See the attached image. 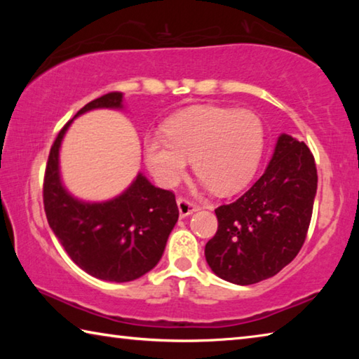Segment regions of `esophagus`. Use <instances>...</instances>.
I'll list each match as a JSON object with an SVG mask.
<instances>
[{
	"instance_id": "34e87169",
	"label": "esophagus",
	"mask_w": 359,
	"mask_h": 359,
	"mask_svg": "<svg viewBox=\"0 0 359 359\" xmlns=\"http://www.w3.org/2000/svg\"><path fill=\"white\" fill-rule=\"evenodd\" d=\"M177 208H179L180 217L184 218V217L191 215L193 212H196L199 209V205H196V204L191 203V201H188V199H185V198H179L177 199Z\"/></svg>"
}]
</instances>
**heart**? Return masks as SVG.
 <instances>
[{"instance_id":"1","label":"heart","mask_w":359,"mask_h":359,"mask_svg":"<svg viewBox=\"0 0 359 359\" xmlns=\"http://www.w3.org/2000/svg\"><path fill=\"white\" fill-rule=\"evenodd\" d=\"M163 130L165 137H145L144 156L168 188L184 179L191 160L204 187L234 193L252 180L264 150V121L248 109L194 106L175 114Z\"/></svg>"}]
</instances>
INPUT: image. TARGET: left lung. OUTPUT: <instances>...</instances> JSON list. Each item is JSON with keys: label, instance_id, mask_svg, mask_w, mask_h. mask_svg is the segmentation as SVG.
Returning a JSON list of instances; mask_svg holds the SVG:
<instances>
[{"label": "left lung", "instance_id": "1", "mask_svg": "<svg viewBox=\"0 0 359 359\" xmlns=\"http://www.w3.org/2000/svg\"><path fill=\"white\" fill-rule=\"evenodd\" d=\"M317 182L307 145L278 136L264 174L239 199L215 209L218 229L204 250L214 274L252 285L291 263L306 241Z\"/></svg>", "mask_w": 359, "mask_h": 359}]
</instances>
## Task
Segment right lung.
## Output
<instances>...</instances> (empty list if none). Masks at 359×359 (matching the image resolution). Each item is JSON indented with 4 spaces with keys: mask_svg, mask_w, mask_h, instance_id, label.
<instances>
[{
    "mask_svg": "<svg viewBox=\"0 0 359 359\" xmlns=\"http://www.w3.org/2000/svg\"><path fill=\"white\" fill-rule=\"evenodd\" d=\"M93 109H123V93L112 92L93 100L74 118ZM72 120L58 133L48 155L44 175L48 226L87 274L107 282L136 280L163 257L179 218L175 196L151 185L142 172L109 201L87 203L72 196L60 174V147Z\"/></svg>",
    "mask_w": 359,
    "mask_h": 359,
    "instance_id": "right-lung-1",
    "label": "right lung"
}]
</instances>
